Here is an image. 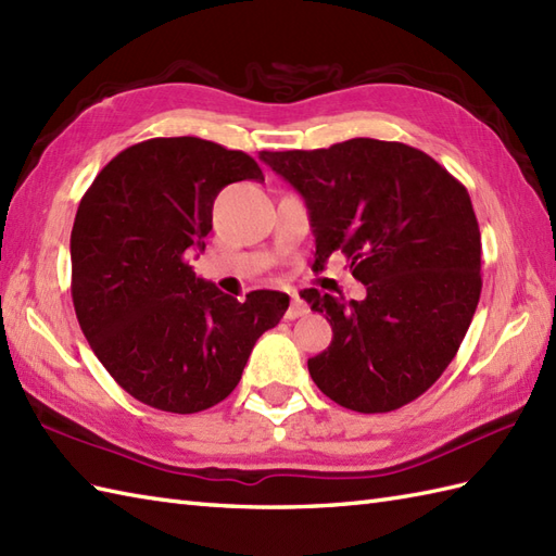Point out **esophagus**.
Masks as SVG:
<instances>
[{"mask_svg": "<svg viewBox=\"0 0 556 556\" xmlns=\"http://www.w3.org/2000/svg\"><path fill=\"white\" fill-rule=\"evenodd\" d=\"M307 303L303 299H299V295H291V305L287 309V319H299L303 315H307Z\"/></svg>", "mask_w": 556, "mask_h": 556, "instance_id": "1", "label": "esophagus"}]
</instances>
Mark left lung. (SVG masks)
Segmentation results:
<instances>
[{
	"label": "left lung",
	"mask_w": 556,
	"mask_h": 556,
	"mask_svg": "<svg viewBox=\"0 0 556 556\" xmlns=\"http://www.w3.org/2000/svg\"><path fill=\"white\" fill-rule=\"evenodd\" d=\"M301 191L315 265L343 253L365 301L307 289L333 339L307 359L333 403L363 415L417 400L453 363L481 299V231L469 191L429 153L400 141L261 151Z\"/></svg>",
	"instance_id": "obj_1"
}]
</instances>
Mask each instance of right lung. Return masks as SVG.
<instances>
[{"instance_id":"1","label":"right lung","mask_w":556,"mask_h":556,"mask_svg":"<svg viewBox=\"0 0 556 556\" xmlns=\"http://www.w3.org/2000/svg\"><path fill=\"white\" fill-rule=\"evenodd\" d=\"M243 179H265L249 153L156 137L121 151L77 205V321L115 383L149 407L193 415L217 405L287 313V293L261 289L239 303L187 261L213 229L217 193Z\"/></svg>"}]
</instances>
